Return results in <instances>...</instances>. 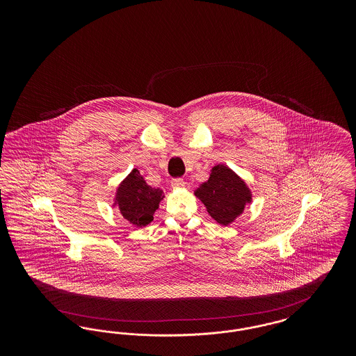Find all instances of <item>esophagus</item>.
I'll use <instances>...</instances> for the list:
<instances>
[{"label": "esophagus", "instance_id": "esophagus-1", "mask_svg": "<svg viewBox=\"0 0 356 356\" xmlns=\"http://www.w3.org/2000/svg\"><path fill=\"white\" fill-rule=\"evenodd\" d=\"M170 184H172L173 188L180 189V188H184V186H186V181H184L183 179H173V180L170 181Z\"/></svg>", "mask_w": 356, "mask_h": 356}]
</instances>
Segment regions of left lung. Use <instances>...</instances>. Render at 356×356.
<instances>
[{
    "label": "left lung",
    "mask_w": 356,
    "mask_h": 356,
    "mask_svg": "<svg viewBox=\"0 0 356 356\" xmlns=\"http://www.w3.org/2000/svg\"><path fill=\"white\" fill-rule=\"evenodd\" d=\"M195 196L205 205L211 218L228 227L252 203V192L247 183L224 164L211 170L209 179L195 189Z\"/></svg>",
    "instance_id": "8db88e82"
}]
</instances>
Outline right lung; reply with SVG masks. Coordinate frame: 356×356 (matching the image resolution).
I'll return each mask as SVG.
<instances>
[{"label":"right lung","mask_w":356,"mask_h":356,"mask_svg":"<svg viewBox=\"0 0 356 356\" xmlns=\"http://www.w3.org/2000/svg\"><path fill=\"white\" fill-rule=\"evenodd\" d=\"M164 197L163 189L148 186L135 168L116 188L113 207L119 208L125 220L143 228L152 222L153 215Z\"/></svg>","instance_id":"add662e5"}]
</instances>
